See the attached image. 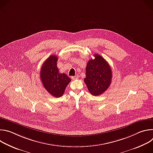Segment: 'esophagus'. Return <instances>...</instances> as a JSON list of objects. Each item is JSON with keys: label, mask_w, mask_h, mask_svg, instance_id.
Wrapping results in <instances>:
<instances>
[{"label": "esophagus", "mask_w": 153, "mask_h": 153, "mask_svg": "<svg viewBox=\"0 0 153 153\" xmlns=\"http://www.w3.org/2000/svg\"><path fill=\"white\" fill-rule=\"evenodd\" d=\"M78 77H79L78 75H76L75 76H72V77H71V79H73V80H76V79H77Z\"/></svg>", "instance_id": "34e87169"}]
</instances>
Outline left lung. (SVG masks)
<instances>
[{
  "label": "left lung",
  "instance_id": "8db88e82",
  "mask_svg": "<svg viewBox=\"0 0 153 153\" xmlns=\"http://www.w3.org/2000/svg\"><path fill=\"white\" fill-rule=\"evenodd\" d=\"M94 56L95 58L88 60L86 64L84 82L90 93L96 96L103 93L110 86L112 71L101 56L96 54Z\"/></svg>",
  "mask_w": 153,
  "mask_h": 153
}]
</instances>
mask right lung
<instances>
[{
  "mask_svg": "<svg viewBox=\"0 0 153 153\" xmlns=\"http://www.w3.org/2000/svg\"><path fill=\"white\" fill-rule=\"evenodd\" d=\"M57 60L56 56H50L42 65L40 74L44 88L55 97H61L71 82V79L67 74L59 73L57 67Z\"/></svg>",
  "mask_w": 153,
  "mask_h": 153,
  "instance_id": "obj_1",
  "label": "right lung"
}]
</instances>
